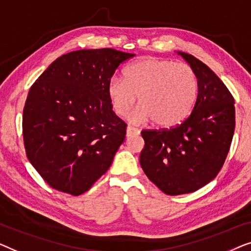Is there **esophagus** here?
Masks as SVG:
<instances>
[{"label":"esophagus","mask_w":251,"mask_h":251,"mask_svg":"<svg viewBox=\"0 0 251 251\" xmlns=\"http://www.w3.org/2000/svg\"><path fill=\"white\" fill-rule=\"evenodd\" d=\"M140 134V129L136 128V127L134 126H130L128 125L127 126V136H135V135H139Z\"/></svg>","instance_id":"obj_1"}]
</instances>
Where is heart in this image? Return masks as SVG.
Here are the masks:
<instances>
[{
  "label": "heart",
  "mask_w": 251,
  "mask_h": 251,
  "mask_svg": "<svg viewBox=\"0 0 251 251\" xmlns=\"http://www.w3.org/2000/svg\"><path fill=\"white\" fill-rule=\"evenodd\" d=\"M125 79L112 77L107 92L114 111L124 116L139 98L140 104L130 111L129 121H149L169 127L184 121L191 112L198 94L196 73L184 62L146 58L124 70Z\"/></svg>",
  "instance_id": "obj_1"
}]
</instances>
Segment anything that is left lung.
<instances>
[{"label":"left lung","mask_w":251,"mask_h":251,"mask_svg":"<svg viewBox=\"0 0 251 251\" xmlns=\"http://www.w3.org/2000/svg\"><path fill=\"white\" fill-rule=\"evenodd\" d=\"M198 78L192 112L171 128L141 132L140 164L148 178L168 196L195 192L223 167L235 127L234 99L213 70L195 56L179 52Z\"/></svg>","instance_id":"8db88e82"}]
</instances>
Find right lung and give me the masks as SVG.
I'll return each instance as SVG.
<instances>
[{"label": "right lung", "instance_id": "add662e5", "mask_svg": "<svg viewBox=\"0 0 251 251\" xmlns=\"http://www.w3.org/2000/svg\"><path fill=\"white\" fill-rule=\"evenodd\" d=\"M134 55L114 49L69 52L31 85L23 114L25 150L51 188L83 195L110 167L127 125L112 111L107 86Z\"/></svg>", "mask_w": 251, "mask_h": 251}]
</instances>
